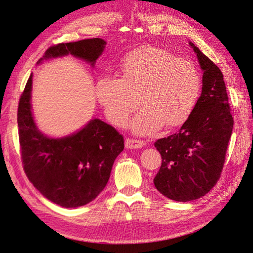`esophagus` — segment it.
<instances>
[{
	"mask_svg": "<svg viewBox=\"0 0 253 253\" xmlns=\"http://www.w3.org/2000/svg\"><path fill=\"white\" fill-rule=\"evenodd\" d=\"M144 141L143 140H137V139H131L127 138L125 141V147L127 149H140L144 147Z\"/></svg>",
	"mask_w": 253,
	"mask_h": 253,
	"instance_id": "34e87169",
	"label": "esophagus"
}]
</instances>
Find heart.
<instances>
[{
	"label": "heart",
	"instance_id": "b5f03b06",
	"mask_svg": "<svg viewBox=\"0 0 253 253\" xmlns=\"http://www.w3.org/2000/svg\"><path fill=\"white\" fill-rule=\"evenodd\" d=\"M122 72V77L106 74L95 84L96 98L114 125H125L140 101L143 106L131 122L139 135L157 131L164 124L179 126L192 114L201 91L193 63L161 47L144 46L124 57Z\"/></svg>",
	"mask_w": 253,
	"mask_h": 253
}]
</instances>
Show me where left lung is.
Segmentation results:
<instances>
[{
	"instance_id": "8db88e82",
	"label": "left lung",
	"mask_w": 253,
	"mask_h": 253,
	"mask_svg": "<svg viewBox=\"0 0 253 253\" xmlns=\"http://www.w3.org/2000/svg\"><path fill=\"white\" fill-rule=\"evenodd\" d=\"M190 45L203 71L201 95L179 131L154 143L162 157L154 186L179 202L196 200L215 186L234 126L221 69L191 42Z\"/></svg>"
}]
</instances>
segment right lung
<instances>
[{
    "label": "right lung",
    "mask_w": 253,
    "mask_h": 253,
    "mask_svg": "<svg viewBox=\"0 0 253 253\" xmlns=\"http://www.w3.org/2000/svg\"><path fill=\"white\" fill-rule=\"evenodd\" d=\"M106 42L100 38L50 46L43 58L72 54L94 65ZM41 58L39 63L43 60ZM32 74L20 95L17 123L24 170L38 190L64 208H77L99 196L109 181L114 161L124 150V137L98 118L82 130L52 139L38 130L31 113Z\"/></svg>",
    "instance_id": "obj_1"
}]
</instances>
